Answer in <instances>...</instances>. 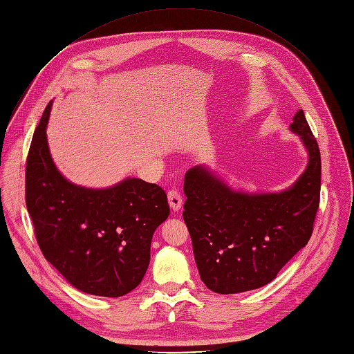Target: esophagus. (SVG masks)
<instances>
[{"label":"esophagus","mask_w":354,"mask_h":354,"mask_svg":"<svg viewBox=\"0 0 354 354\" xmlns=\"http://www.w3.org/2000/svg\"><path fill=\"white\" fill-rule=\"evenodd\" d=\"M168 202H169V206L174 212H179L182 209L183 199H182V196H180L178 190H169L168 192Z\"/></svg>","instance_id":"obj_1"}]
</instances>
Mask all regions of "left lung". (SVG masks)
I'll return each mask as SVG.
<instances>
[{"label":"left lung","instance_id":"1","mask_svg":"<svg viewBox=\"0 0 354 354\" xmlns=\"http://www.w3.org/2000/svg\"><path fill=\"white\" fill-rule=\"evenodd\" d=\"M289 131L299 137L308 164L279 192L233 189L206 165L185 174L183 220L205 285L217 294L261 288L304 248L320 196V152L302 110Z\"/></svg>","mask_w":354,"mask_h":354}]
</instances>
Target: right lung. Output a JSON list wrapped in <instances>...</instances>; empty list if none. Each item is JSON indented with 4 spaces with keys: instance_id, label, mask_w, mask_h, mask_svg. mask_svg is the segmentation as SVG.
Instances as JSON below:
<instances>
[{
    "instance_id": "right-lung-1",
    "label": "right lung",
    "mask_w": 354,
    "mask_h": 354,
    "mask_svg": "<svg viewBox=\"0 0 354 354\" xmlns=\"http://www.w3.org/2000/svg\"><path fill=\"white\" fill-rule=\"evenodd\" d=\"M32 138L25 201L45 259L82 292L118 298L137 288L149 266L152 236L169 216L165 190L138 178L102 189L68 180L56 168L46 127Z\"/></svg>"
}]
</instances>
